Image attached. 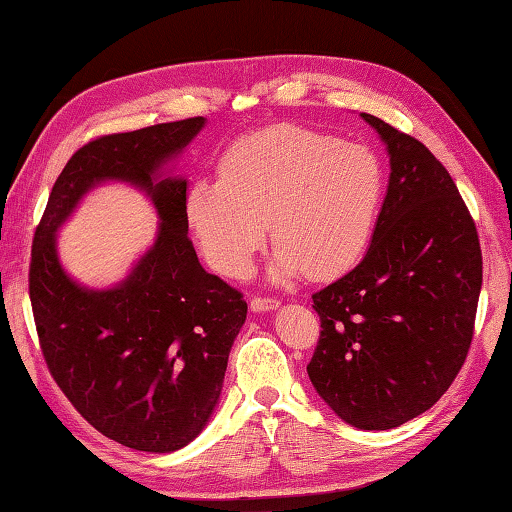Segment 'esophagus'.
Returning a JSON list of instances; mask_svg holds the SVG:
<instances>
[{
  "label": "esophagus",
  "instance_id": "esophagus-1",
  "mask_svg": "<svg viewBox=\"0 0 512 512\" xmlns=\"http://www.w3.org/2000/svg\"><path fill=\"white\" fill-rule=\"evenodd\" d=\"M275 308H279L277 299H270V297H253V299H250V310H253V312H268V310H275Z\"/></svg>",
  "mask_w": 512,
  "mask_h": 512
}]
</instances>
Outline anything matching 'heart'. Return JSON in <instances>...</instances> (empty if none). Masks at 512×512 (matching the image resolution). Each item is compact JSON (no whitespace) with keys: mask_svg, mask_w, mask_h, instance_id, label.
<instances>
[{"mask_svg":"<svg viewBox=\"0 0 512 512\" xmlns=\"http://www.w3.org/2000/svg\"><path fill=\"white\" fill-rule=\"evenodd\" d=\"M383 189L372 149L284 123L235 140L222 176L191 184L187 217L206 262L222 275L244 277L270 231L275 279L301 270L332 277L361 257Z\"/></svg>","mask_w":512,"mask_h":512,"instance_id":"b5f03b06","label":"heart"}]
</instances>
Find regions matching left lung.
Returning a JSON list of instances; mask_svg holds the SVG:
<instances>
[{
	"label": "left lung",
	"instance_id": "8db88e82",
	"mask_svg": "<svg viewBox=\"0 0 512 512\" xmlns=\"http://www.w3.org/2000/svg\"><path fill=\"white\" fill-rule=\"evenodd\" d=\"M389 187L367 255L314 292L321 319L308 376L356 429L385 431L431 409L469 354L482 248L449 171L420 140L372 114Z\"/></svg>",
	"mask_w": 512,
	"mask_h": 512
}]
</instances>
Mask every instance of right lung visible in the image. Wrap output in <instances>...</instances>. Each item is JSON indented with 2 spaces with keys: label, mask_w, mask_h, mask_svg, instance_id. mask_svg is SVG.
I'll return each mask as SVG.
<instances>
[{
  "label": "right lung",
  "mask_w": 512,
  "mask_h": 512,
  "mask_svg": "<svg viewBox=\"0 0 512 512\" xmlns=\"http://www.w3.org/2000/svg\"><path fill=\"white\" fill-rule=\"evenodd\" d=\"M202 127L195 116L90 140L54 182L32 242L30 303L54 383L96 431L136 451H178L204 429L246 321L242 292L195 255L187 180L158 176ZM105 179L143 188L161 226L125 282L90 291L62 270L56 228Z\"/></svg>",
  "instance_id": "obj_1"
}]
</instances>
